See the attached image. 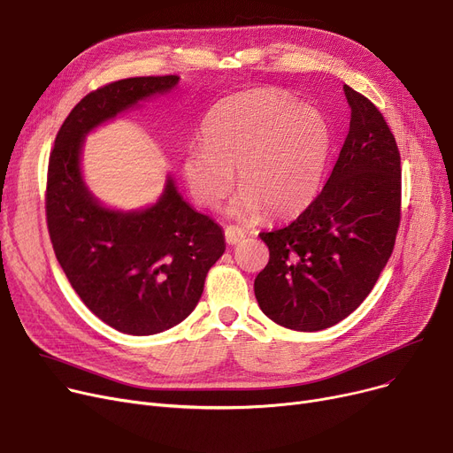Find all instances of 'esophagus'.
<instances>
[{
	"instance_id": "obj_1",
	"label": "esophagus",
	"mask_w": 453,
	"mask_h": 453,
	"mask_svg": "<svg viewBox=\"0 0 453 453\" xmlns=\"http://www.w3.org/2000/svg\"><path fill=\"white\" fill-rule=\"evenodd\" d=\"M243 238H245V230H243V228L235 226V225H228V226L225 228V240H226L228 245L240 243Z\"/></svg>"
}]
</instances>
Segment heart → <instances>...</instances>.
<instances>
[{"label":"heart","instance_id":"b5f03b06","mask_svg":"<svg viewBox=\"0 0 453 453\" xmlns=\"http://www.w3.org/2000/svg\"><path fill=\"white\" fill-rule=\"evenodd\" d=\"M322 118L288 94L257 88L215 109L204 125V143L191 145L182 162L191 196L215 208L232 189L238 167L240 197L230 211L271 218L303 210L317 193L328 157Z\"/></svg>","mask_w":453,"mask_h":453}]
</instances>
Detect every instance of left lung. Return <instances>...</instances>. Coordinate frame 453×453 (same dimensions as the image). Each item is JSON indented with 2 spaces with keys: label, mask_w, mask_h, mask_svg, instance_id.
Listing matches in <instances>:
<instances>
[{
  "label": "left lung",
  "mask_w": 453,
  "mask_h": 453,
  "mask_svg": "<svg viewBox=\"0 0 453 453\" xmlns=\"http://www.w3.org/2000/svg\"><path fill=\"white\" fill-rule=\"evenodd\" d=\"M350 128L332 175L298 218L260 238L269 264L254 280L262 311L298 332L325 330L372 291L400 226L402 167L389 125L349 84Z\"/></svg>",
  "instance_id": "8db88e82"
}]
</instances>
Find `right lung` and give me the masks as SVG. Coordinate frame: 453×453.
<instances>
[{
    "label": "right lung",
    "mask_w": 453,
    "mask_h": 453,
    "mask_svg": "<svg viewBox=\"0 0 453 453\" xmlns=\"http://www.w3.org/2000/svg\"><path fill=\"white\" fill-rule=\"evenodd\" d=\"M177 82V75H158L101 86L73 106L50 155L46 219L57 260L86 308L131 335L164 332L193 311L225 235L179 196L171 177L150 208L101 206L82 182L81 145L94 127Z\"/></svg>",
    "instance_id": "1"
}]
</instances>
